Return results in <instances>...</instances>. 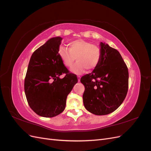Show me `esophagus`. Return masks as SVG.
I'll use <instances>...</instances> for the list:
<instances>
[{
    "label": "esophagus",
    "mask_w": 151,
    "mask_h": 151,
    "mask_svg": "<svg viewBox=\"0 0 151 151\" xmlns=\"http://www.w3.org/2000/svg\"><path fill=\"white\" fill-rule=\"evenodd\" d=\"M77 79H78V81L79 82L80 80H81V76H77Z\"/></svg>",
    "instance_id": "34e87169"
}]
</instances>
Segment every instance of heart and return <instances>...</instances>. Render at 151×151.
Listing matches in <instances>:
<instances>
[{
  "instance_id": "b5f03b06",
  "label": "heart",
  "mask_w": 151,
  "mask_h": 151,
  "mask_svg": "<svg viewBox=\"0 0 151 151\" xmlns=\"http://www.w3.org/2000/svg\"><path fill=\"white\" fill-rule=\"evenodd\" d=\"M58 55L65 66L70 67L76 60L77 62L71 67V71L81 74L86 69L91 71L96 68L101 61L102 52L97 45L84 40H76L68 43V49L60 47Z\"/></svg>"
}]
</instances>
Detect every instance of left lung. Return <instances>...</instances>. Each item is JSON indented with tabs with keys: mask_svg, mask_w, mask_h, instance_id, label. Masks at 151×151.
I'll return each mask as SVG.
<instances>
[{
	"mask_svg": "<svg viewBox=\"0 0 151 151\" xmlns=\"http://www.w3.org/2000/svg\"><path fill=\"white\" fill-rule=\"evenodd\" d=\"M102 56L98 66L81 78L85 87L83 103L87 110L96 115L115 111L126 97L129 70L120 53L108 44L100 43Z\"/></svg>",
	"mask_w": 151,
	"mask_h": 151,
	"instance_id": "left-lung-1",
	"label": "left lung"
}]
</instances>
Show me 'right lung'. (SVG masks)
Wrapping results in <instances>:
<instances>
[{
  "label": "right lung",
  "instance_id": "1",
  "mask_svg": "<svg viewBox=\"0 0 151 151\" xmlns=\"http://www.w3.org/2000/svg\"><path fill=\"white\" fill-rule=\"evenodd\" d=\"M62 38L48 40L32 54L24 79L29 106L37 115L55 116L65 109L66 99L78 79L63 64L58 51ZM65 74L63 79L60 76Z\"/></svg>",
  "mask_w": 151,
  "mask_h": 151
}]
</instances>
